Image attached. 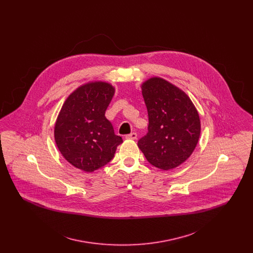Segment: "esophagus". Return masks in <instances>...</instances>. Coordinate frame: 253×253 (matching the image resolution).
<instances>
[{"label":"esophagus","instance_id":"1","mask_svg":"<svg viewBox=\"0 0 253 253\" xmlns=\"http://www.w3.org/2000/svg\"><path fill=\"white\" fill-rule=\"evenodd\" d=\"M136 136H137L136 132H131V133H129V134H126L125 138H126V139H135Z\"/></svg>","mask_w":253,"mask_h":253}]
</instances>
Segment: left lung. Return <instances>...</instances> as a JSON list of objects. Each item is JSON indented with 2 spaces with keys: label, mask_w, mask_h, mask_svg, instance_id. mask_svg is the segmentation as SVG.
Returning a JSON list of instances; mask_svg holds the SVG:
<instances>
[{
  "label": "left lung",
  "mask_w": 253,
  "mask_h": 253,
  "mask_svg": "<svg viewBox=\"0 0 253 253\" xmlns=\"http://www.w3.org/2000/svg\"><path fill=\"white\" fill-rule=\"evenodd\" d=\"M141 88L149 125L137 146L153 166L175 168L190 157L198 142L197 110L182 90L163 79L152 78Z\"/></svg>",
  "instance_id": "left-lung-1"
}]
</instances>
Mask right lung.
Returning <instances> with one entry per match:
<instances>
[{"label":"right lung","mask_w":253,"mask_h":253,"mask_svg":"<svg viewBox=\"0 0 253 253\" xmlns=\"http://www.w3.org/2000/svg\"><path fill=\"white\" fill-rule=\"evenodd\" d=\"M114 93L109 84L89 83L74 91L63 103L55 124V141L74 167L87 172L101 168L114 158L122 143L105 118Z\"/></svg>","instance_id":"1"}]
</instances>
